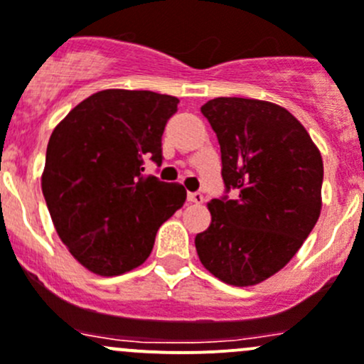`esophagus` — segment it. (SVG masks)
Returning a JSON list of instances; mask_svg holds the SVG:
<instances>
[{"label": "esophagus", "mask_w": 364, "mask_h": 364, "mask_svg": "<svg viewBox=\"0 0 364 364\" xmlns=\"http://www.w3.org/2000/svg\"><path fill=\"white\" fill-rule=\"evenodd\" d=\"M188 203L203 204L204 203V196L200 192H190L188 193Z\"/></svg>", "instance_id": "1"}]
</instances>
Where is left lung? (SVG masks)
Here are the masks:
<instances>
[{"mask_svg":"<svg viewBox=\"0 0 364 364\" xmlns=\"http://www.w3.org/2000/svg\"><path fill=\"white\" fill-rule=\"evenodd\" d=\"M217 133L225 190L196 236L200 263L232 287H254L297 254L322 210L323 161L304 126L276 103L215 97L200 107Z\"/></svg>","mask_w":364,"mask_h":364,"instance_id":"1","label":"left lung"}]
</instances>
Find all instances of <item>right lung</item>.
<instances>
[{"label":"right lung","instance_id":"right-lung-1","mask_svg":"<svg viewBox=\"0 0 364 364\" xmlns=\"http://www.w3.org/2000/svg\"><path fill=\"white\" fill-rule=\"evenodd\" d=\"M178 103L151 90L108 88L53 129L42 193L60 240L97 276L140 267L160 225L185 204V186L144 174L147 160L161 164V135Z\"/></svg>","mask_w":364,"mask_h":364}]
</instances>
